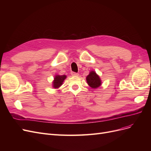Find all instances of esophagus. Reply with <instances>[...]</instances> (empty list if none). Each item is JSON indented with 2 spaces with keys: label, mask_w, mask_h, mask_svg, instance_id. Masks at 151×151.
Here are the masks:
<instances>
[{
  "label": "esophagus",
  "mask_w": 151,
  "mask_h": 151,
  "mask_svg": "<svg viewBox=\"0 0 151 151\" xmlns=\"http://www.w3.org/2000/svg\"><path fill=\"white\" fill-rule=\"evenodd\" d=\"M71 75L72 76H77L79 75L78 73H76V72H71Z\"/></svg>",
  "instance_id": "1"
}]
</instances>
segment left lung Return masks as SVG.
<instances>
[{
    "label": "left lung",
    "mask_w": 151,
    "mask_h": 151,
    "mask_svg": "<svg viewBox=\"0 0 151 151\" xmlns=\"http://www.w3.org/2000/svg\"><path fill=\"white\" fill-rule=\"evenodd\" d=\"M86 80L89 86L92 88H97L101 84L99 77L94 71L89 73V74L86 77Z\"/></svg>",
    "instance_id": "8db88e82"
}]
</instances>
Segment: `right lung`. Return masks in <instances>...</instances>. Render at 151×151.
<instances>
[{
    "instance_id": "add662e5",
    "label": "right lung",
    "mask_w": 151,
    "mask_h": 151,
    "mask_svg": "<svg viewBox=\"0 0 151 151\" xmlns=\"http://www.w3.org/2000/svg\"><path fill=\"white\" fill-rule=\"evenodd\" d=\"M66 78V76L63 75V76H56L55 77L54 81H53V87L55 88H58L60 87L63 81L65 80Z\"/></svg>"
}]
</instances>
